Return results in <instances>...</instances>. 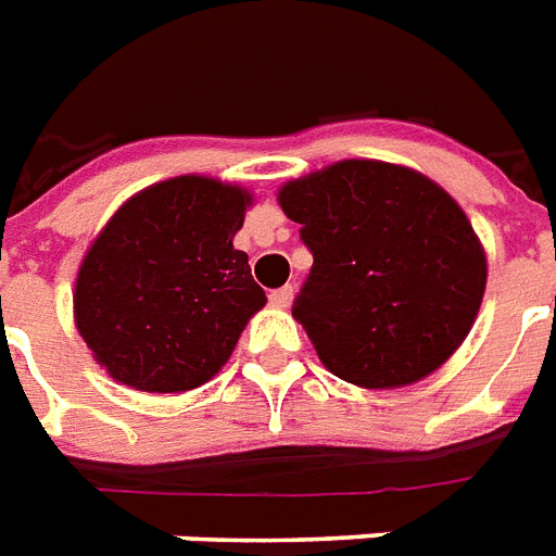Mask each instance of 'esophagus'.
Listing matches in <instances>:
<instances>
[{
    "mask_svg": "<svg viewBox=\"0 0 556 556\" xmlns=\"http://www.w3.org/2000/svg\"><path fill=\"white\" fill-rule=\"evenodd\" d=\"M270 305H277V308H288L291 305V300H294V288L291 286H282L277 288V291H270Z\"/></svg>",
    "mask_w": 556,
    "mask_h": 556,
    "instance_id": "obj_1",
    "label": "esophagus"
}]
</instances>
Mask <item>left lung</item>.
Here are the masks:
<instances>
[{
    "label": "left lung",
    "mask_w": 556,
    "mask_h": 556,
    "mask_svg": "<svg viewBox=\"0 0 556 556\" xmlns=\"http://www.w3.org/2000/svg\"><path fill=\"white\" fill-rule=\"evenodd\" d=\"M279 207L314 256L294 320L331 375L406 387L462 346L488 260L447 190L409 167L352 159L288 181Z\"/></svg>",
    "instance_id": "obj_1"
}]
</instances>
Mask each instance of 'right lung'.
Masks as SVG:
<instances>
[{
    "mask_svg": "<svg viewBox=\"0 0 556 556\" xmlns=\"http://www.w3.org/2000/svg\"><path fill=\"white\" fill-rule=\"evenodd\" d=\"M251 192L178 176L135 192L91 242L74 282V323L117 383L187 392L207 383L265 305L236 251Z\"/></svg>",
    "mask_w": 556,
    "mask_h": 556,
    "instance_id": "right-lung-1",
    "label": "right lung"
}]
</instances>
